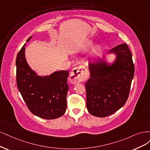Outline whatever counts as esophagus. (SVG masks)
<instances>
[{"label": "esophagus", "instance_id": "esophagus-1", "mask_svg": "<svg viewBox=\"0 0 150 150\" xmlns=\"http://www.w3.org/2000/svg\"><path fill=\"white\" fill-rule=\"evenodd\" d=\"M89 72L88 69L84 66L76 67L71 71L70 80L71 83L76 84L83 81L88 79Z\"/></svg>", "mask_w": 150, "mask_h": 150}]
</instances>
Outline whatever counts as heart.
Here are the masks:
<instances>
[{
  "label": "heart",
  "instance_id": "1",
  "mask_svg": "<svg viewBox=\"0 0 150 150\" xmlns=\"http://www.w3.org/2000/svg\"><path fill=\"white\" fill-rule=\"evenodd\" d=\"M91 43V40H87V41H86V42H85L82 45H81L80 46H79L78 48H77V49H76V50H80V49H83V48H85V47H88V45H90V44Z\"/></svg>",
  "mask_w": 150,
  "mask_h": 150
}]
</instances>
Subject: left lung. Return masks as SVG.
<instances>
[{
	"label": "left lung",
	"mask_w": 150,
	"mask_h": 150,
	"mask_svg": "<svg viewBox=\"0 0 150 150\" xmlns=\"http://www.w3.org/2000/svg\"><path fill=\"white\" fill-rule=\"evenodd\" d=\"M116 58L112 64L98 59L89 61L90 78L85 83L86 108L97 117H106L122 108L128 98L134 71L132 54L126 43L108 52Z\"/></svg>",
	"instance_id": "left-lung-1"
}]
</instances>
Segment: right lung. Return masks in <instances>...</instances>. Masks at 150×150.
<instances>
[{"label": "right lung", "instance_id": "1", "mask_svg": "<svg viewBox=\"0 0 150 150\" xmlns=\"http://www.w3.org/2000/svg\"><path fill=\"white\" fill-rule=\"evenodd\" d=\"M25 46L19 51L16 59L18 89L33 115L47 120L59 118L65 113L67 108L69 71H57L43 76L37 75L27 64Z\"/></svg>", "mask_w": 150, "mask_h": 150}]
</instances>
